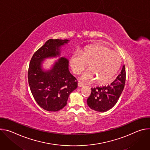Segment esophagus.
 Masks as SVG:
<instances>
[{
    "instance_id": "esophagus-1",
    "label": "esophagus",
    "mask_w": 150,
    "mask_h": 150,
    "mask_svg": "<svg viewBox=\"0 0 150 150\" xmlns=\"http://www.w3.org/2000/svg\"><path fill=\"white\" fill-rule=\"evenodd\" d=\"M78 87H83V83H82V82H81V81H79V82H78Z\"/></svg>"
}]
</instances>
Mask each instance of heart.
<instances>
[{"mask_svg": "<svg viewBox=\"0 0 150 150\" xmlns=\"http://www.w3.org/2000/svg\"><path fill=\"white\" fill-rule=\"evenodd\" d=\"M121 62L120 55L109 47L95 45L90 46L79 53L73 54L70 65L74 73L80 74L88 66L90 69L81 76L85 82H92L96 78L100 83L110 82L118 71Z\"/></svg>", "mask_w": 150, "mask_h": 150, "instance_id": "1", "label": "heart"}]
</instances>
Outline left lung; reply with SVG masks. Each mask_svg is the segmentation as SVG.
<instances>
[{
    "mask_svg": "<svg viewBox=\"0 0 150 150\" xmlns=\"http://www.w3.org/2000/svg\"><path fill=\"white\" fill-rule=\"evenodd\" d=\"M125 81L124 65L120 74L110 85L91 88V93L87 99L88 105L91 109L99 112H104L112 109L123 90Z\"/></svg>",
    "mask_w": 150,
    "mask_h": 150,
    "instance_id": "8db88e82",
    "label": "left lung"
}]
</instances>
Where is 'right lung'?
I'll return each instance as SVG.
<instances>
[{
    "label": "right lung",
    "instance_id": "right-lung-1",
    "mask_svg": "<svg viewBox=\"0 0 150 150\" xmlns=\"http://www.w3.org/2000/svg\"><path fill=\"white\" fill-rule=\"evenodd\" d=\"M69 40L49 39L33 54L29 65L28 78L31 93L41 108L57 112L67 104L69 94L78 87V81L69 71V62L60 57L50 70L42 68L45 59L60 55V47Z\"/></svg>",
    "mask_w": 150,
    "mask_h": 150
}]
</instances>
